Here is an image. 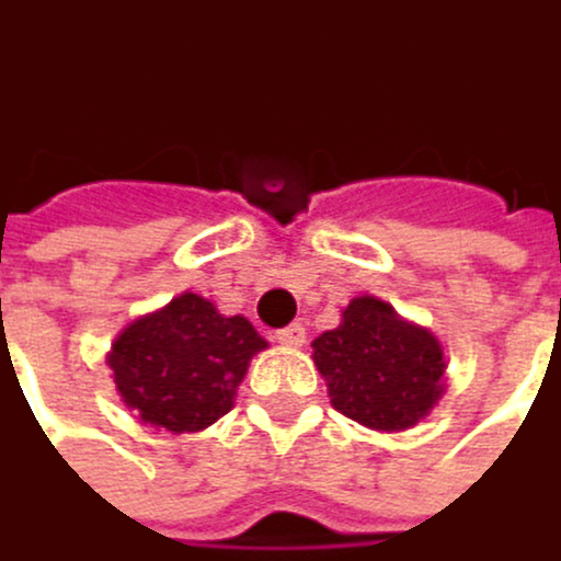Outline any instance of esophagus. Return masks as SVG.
I'll return each instance as SVG.
<instances>
[{"label": "esophagus", "instance_id": "obj_1", "mask_svg": "<svg viewBox=\"0 0 561 561\" xmlns=\"http://www.w3.org/2000/svg\"><path fill=\"white\" fill-rule=\"evenodd\" d=\"M275 342H278V345H289V348L306 345V325L293 322V325H286V329H278V332H275Z\"/></svg>", "mask_w": 561, "mask_h": 561}]
</instances>
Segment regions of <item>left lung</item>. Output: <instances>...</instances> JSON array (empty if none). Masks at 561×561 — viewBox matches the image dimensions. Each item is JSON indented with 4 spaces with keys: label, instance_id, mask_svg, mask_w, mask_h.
I'll list each match as a JSON object with an SVG mask.
<instances>
[{
    "label": "left lung",
    "instance_id": "obj_1",
    "mask_svg": "<svg viewBox=\"0 0 561 561\" xmlns=\"http://www.w3.org/2000/svg\"><path fill=\"white\" fill-rule=\"evenodd\" d=\"M312 348L335 411L365 427L408 431L444 394L447 365L437 339L371 296L352 299L342 325Z\"/></svg>",
    "mask_w": 561,
    "mask_h": 561
}]
</instances>
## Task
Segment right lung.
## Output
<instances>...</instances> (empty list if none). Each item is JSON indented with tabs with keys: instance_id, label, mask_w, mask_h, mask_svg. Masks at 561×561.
<instances>
[{
	"instance_id": "1",
	"label": "right lung",
	"mask_w": 561,
	"mask_h": 561,
	"mask_svg": "<svg viewBox=\"0 0 561 561\" xmlns=\"http://www.w3.org/2000/svg\"><path fill=\"white\" fill-rule=\"evenodd\" d=\"M265 342L242 316L183 293L167 309L127 325L111 348L114 385L144 424L193 434L232 408L249 358Z\"/></svg>"
}]
</instances>
